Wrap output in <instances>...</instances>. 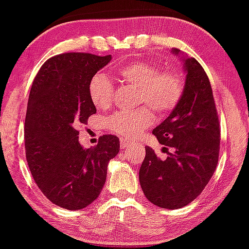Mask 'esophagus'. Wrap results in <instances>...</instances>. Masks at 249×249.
Masks as SVG:
<instances>
[{
    "mask_svg": "<svg viewBox=\"0 0 249 249\" xmlns=\"http://www.w3.org/2000/svg\"><path fill=\"white\" fill-rule=\"evenodd\" d=\"M132 144H133V142L126 141V139H124V138L121 139V146H122L123 150H125V148H127L128 146H130V145H132Z\"/></svg>",
    "mask_w": 249,
    "mask_h": 249,
    "instance_id": "esophagus-1",
    "label": "esophagus"
}]
</instances>
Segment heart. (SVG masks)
<instances>
[{
	"mask_svg": "<svg viewBox=\"0 0 249 249\" xmlns=\"http://www.w3.org/2000/svg\"><path fill=\"white\" fill-rule=\"evenodd\" d=\"M122 82L137 88L136 104H147L159 115H166L178 105L184 92V78L176 69H160L154 63L137 61L119 68ZM115 89L107 76L97 73L89 83L90 101L99 110L111 105ZM153 112L147 105L117 112L105 121V126L126 139L139 137L153 123Z\"/></svg>",
	"mask_w": 249,
	"mask_h": 249,
	"instance_id": "1",
	"label": "heart"
}]
</instances>
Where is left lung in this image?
<instances>
[{
	"label": "left lung",
	"instance_id": "obj_1",
	"mask_svg": "<svg viewBox=\"0 0 249 249\" xmlns=\"http://www.w3.org/2000/svg\"><path fill=\"white\" fill-rule=\"evenodd\" d=\"M172 53L179 55L180 50ZM181 59L187 73L181 99L152 131L172 151L161 160L146 146L139 170V182L148 201L168 210L186 206L204 191L218 165L220 150L219 117L210 79L196 58Z\"/></svg>",
	"mask_w": 249,
	"mask_h": 249
}]
</instances>
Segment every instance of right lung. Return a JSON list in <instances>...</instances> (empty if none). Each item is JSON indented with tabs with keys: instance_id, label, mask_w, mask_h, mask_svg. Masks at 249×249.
<instances>
[{
	"instance_id": "1",
	"label": "right lung",
	"mask_w": 249,
	"mask_h": 249,
	"mask_svg": "<svg viewBox=\"0 0 249 249\" xmlns=\"http://www.w3.org/2000/svg\"><path fill=\"white\" fill-rule=\"evenodd\" d=\"M111 55L67 53L51 57L34 79L24 123L25 156L34 180L53 204L78 211L95 201L107 180L108 161L119 152L118 137L105 134L83 148L77 126L96 107L89 83Z\"/></svg>"
}]
</instances>
